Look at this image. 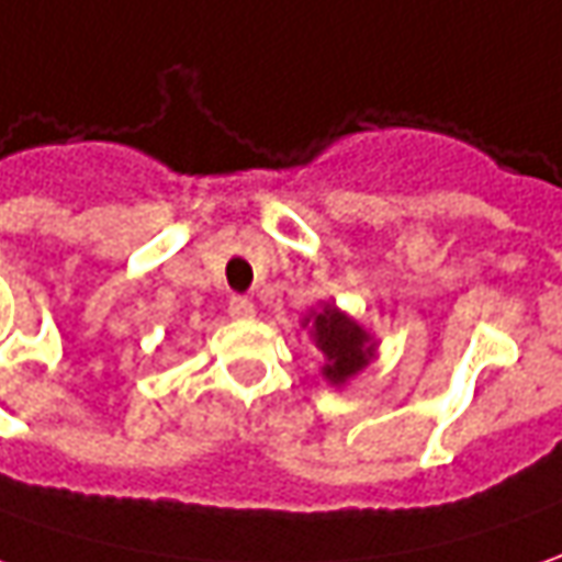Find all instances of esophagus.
I'll return each mask as SVG.
<instances>
[{"instance_id": "esophagus-1", "label": "esophagus", "mask_w": 562, "mask_h": 562, "mask_svg": "<svg viewBox=\"0 0 562 562\" xmlns=\"http://www.w3.org/2000/svg\"><path fill=\"white\" fill-rule=\"evenodd\" d=\"M227 313H231L233 319H249V316H255V304H251L249 297L233 295L227 301Z\"/></svg>"}]
</instances>
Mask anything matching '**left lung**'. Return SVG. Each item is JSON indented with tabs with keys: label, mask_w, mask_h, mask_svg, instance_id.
<instances>
[{
	"label": "left lung",
	"mask_w": 562,
	"mask_h": 562,
	"mask_svg": "<svg viewBox=\"0 0 562 562\" xmlns=\"http://www.w3.org/2000/svg\"><path fill=\"white\" fill-rule=\"evenodd\" d=\"M313 335H316L319 350L326 353L323 375L329 378L331 384H341L350 375H357L375 350L369 345V335L335 307L313 313Z\"/></svg>",
	"instance_id": "left-lung-1"
}]
</instances>
